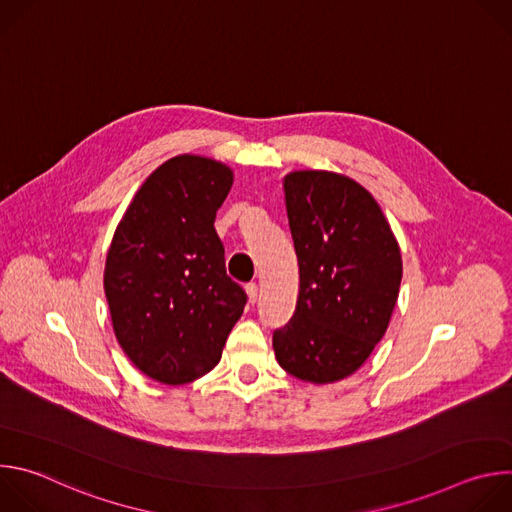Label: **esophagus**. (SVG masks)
<instances>
[{
  "mask_svg": "<svg viewBox=\"0 0 512 512\" xmlns=\"http://www.w3.org/2000/svg\"><path fill=\"white\" fill-rule=\"evenodd\" d=\"M245 291H247V300H249V304H255V302H257V294H259V287H257V283H247Z\"/></svg>",
  "mask_w": 512,
  "mask_h": 512,
  "instance_id": "1",
  "label": "esophagus"
}]
</instances>
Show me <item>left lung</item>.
<instances>
[{"label":"left lung","mask_w":512,"mask_h":512,"mask_svg":"<svg viewBox=\"0 0 512 512\" xmlns=\"http://www.w3.org/2000/svg\"><path fill=\"white\" fill-rule=\"evenodd\" d=\"M283 194L300 294L289 324L273 334L275 358L300 381L336 383L367 362L389 328L401 249L373 194L344 174L289 172Z\"/></svg>","instance_id":"1"}]
</instances>
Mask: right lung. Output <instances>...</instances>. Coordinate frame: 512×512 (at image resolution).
<instances>
[{"instance_id":"add662e5","label":"right lung","mask_w":512,"mask_h":512,"mask_svg":"<svg viewBox=\"0 0 512 512\" xmlns=\"http://www.w3.org/2000/svg\"><path fill=\"white\" fill-rule=\"evenodd\" d=\"M233 180L223 162L174 156L141 184L111 239L103 287L115 338L164 385L212 371L245 310L214 231Z\"/></svg>"}]
</instances>
